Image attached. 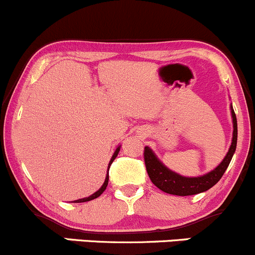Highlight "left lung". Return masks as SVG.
<instances>
[{"label": "left lung", "mask_w": 255, "mask_h": 255, "mask_svg": "<svg viewBox=\"0 0 255 255\" xmlns=\"http://www.w3.org/2000/svg\"><path fill=\"white\" fill-rule=\"evenodd\" d=\"M232 124H234V133H232V142L230 146L229 152L226 153L223 161L213 169L212 171L197 177H186L179 175L177 172L166 168L161 161L158 159L149 147H144V164H146L147 172L150 181L154 183L159 190L165 193L175 194V196H192V194L202 193L212 188L221 176L226 171L230 161H231L234 153L237 146V119L234 109L231 106Z\"/></svg>", "instance_id": "1"}]
</instances>
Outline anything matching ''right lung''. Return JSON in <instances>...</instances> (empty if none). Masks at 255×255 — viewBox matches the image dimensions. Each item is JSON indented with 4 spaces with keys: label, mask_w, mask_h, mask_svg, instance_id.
<instances>
[{
    "label": "right lung",
    "mask_w": 255,
    "mask_h": 255,
    "mask_svg": "<svg viewBox=\"0 0 255 255\" xmlns=\"http://www.w3.org/2000/svg\"><path fill=\"white\" fill-rule=\"evenodd\" d=\"M119 150H120V146H118V148L116 149V152H114L113 157L111 158V161H109V164H108V171H109V168H111V164L113 163V160L116 159V158H117V155H118V153H119ZM108 180H109V174H108V172H107V176H106L105 182H103V185L101 186V188H100V190L97 191V192H95L94 194H91V196L86 197V198L76 199V201H74V203H83V202H89V201H92V199H95V198H97V197H100L101 194H102L103 192H105V190L107 188V186H108Z\"/></svg>",
    "instance_id": "add662e5"
}]
</instances>
